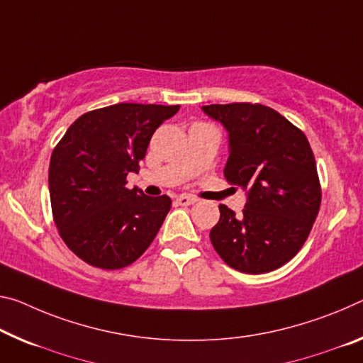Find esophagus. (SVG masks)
<instances>
[{
  "label": "esophagus",
  "instance_id": "obj_1",
  "mask_svg": "<svg viewBox=\"0 0 363 363\" xmlns=\"http://www.w3.org/2000/svg\"><path fill=\"white\" fill-rule=\"evenodd\" d=\"M197 202V199L191 197V195H179V197L176 199V203H179L182 206H189V205H194Z\"/></svg>",
  "mask_w": 363,
  "mask_h": 363
}]
</instances>
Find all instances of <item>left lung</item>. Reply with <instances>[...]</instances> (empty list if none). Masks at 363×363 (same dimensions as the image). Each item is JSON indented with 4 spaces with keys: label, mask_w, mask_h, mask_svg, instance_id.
<instances>
[{
    "label": "left lung",
    "mask_w": 363,
    "mask_h": 363,
    "mask_svg": "<svg viewBox=\"0 0 363 363\" xmlns=\"http://www.w3.org/2000/svg\"><path fill=\"white\" fill-rule=\"evenodd\" d=\"M202 109L229 134L224 177L247 191L240 215L220 205L211 244L238 272H273L302 249L318 215L321 187L310 143L301 129L260 103Z\"/></svg>",
    "instance_id": "1"
}]
</instances>
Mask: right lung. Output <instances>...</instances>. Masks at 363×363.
Instances as JSON below:
<instances>
[{"label": "right lung", "mask_w": 363, "mask_h": 363, "mask_svg": "<svg viewBox=\"0 0 363 363\" xmlns=\"http://www.w3.org/2000/svg\"><path fill=\"white\" fill-rule=\"evenodd\" d=\"M177 111L179 105L118 103L82 114L57 142L48 172L51 210L80 260L121 269L153 242L171 199L128 189L125 177L139 172L153 132Z\"/></svg>", "instance_id": "obj_1"}]
</instances>
